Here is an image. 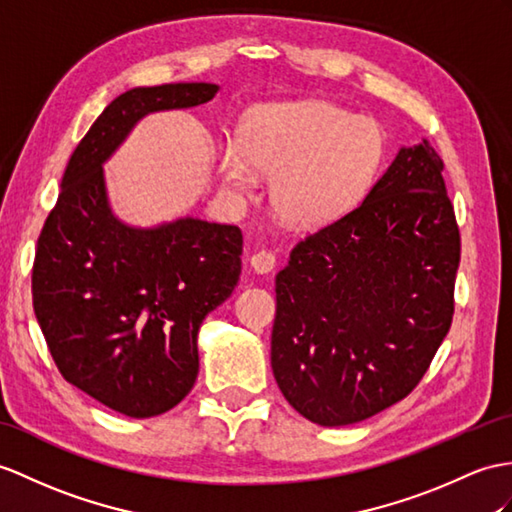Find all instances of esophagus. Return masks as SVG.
Here are the masks:
<instances>
[{
  "mask_svg": "<svg viewBox=\"0 0 512 512\" xmlns=\"http://www.w3.org/2000/svg\"><path fill=\"white\" fill-rule=\"evenodd\" d=\"M249 263H252L256 273H269L273 267H276V254L269 252V249H258Z\"/></svg>",
  "mask_w": 512,
  "mask_h": 512,
  "instance_id": "1",
  "label": "esophagus"
}]
</instances>
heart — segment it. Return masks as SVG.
Here are the masks:
<instances>
[{"mask_svg":"<svg viewBox=\"0 0 512 512\" xmlns=\"http://www.w3.org/2000/svg\"><path fill=\"white\" fill-rule=\"evenodd\" d=\"M382 156L384 132L371 117L321 99L265 104L247 112L241 143L223 145L221 176L252 193L256 168L271 176V202L286 221L321 226L367 193Z\"/></svg>","mask_w":512,"mask_h":512,"instance_id":"1","label":"heart"}]
</instances>
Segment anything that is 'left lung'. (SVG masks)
<instances>
[{
    "instance_id": "8db88e82",
    "label": "left lung",
    "mask_w": 512,
    "mask_h": 512,
    "mask_svg": "<svg viewBox=\"0 0 512 512\" xmlns=\"http://www.w3.org/2000/svg\"><path fill=\"white\" fill-rule=\"evenodd\" d=\"M428 141L402 147L350 213L276 276L271 369L319 426L369 419L415 389L450 332L460 232Z\"/></svg>"
}]
</instances>
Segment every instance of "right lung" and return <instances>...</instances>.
<instances>
[{"mask_svg": "<svg viewBox=\"0 0 512 512\" xmlns=\"http://www.w3.org/2000/svg\"><path fill=\"white\" fill-rule=\"evenodd\" d=\"M217 84L139 86L73 149L32 267L34 315L69 384L121 415L167 413L193 389L197 332L239 282L236 226L178 219L128 228L110 213L102 162L141 117L213 99Z\"/></svg>", "mask_w": 512, "mask_h": 512, "instance_id": "add662e5", "label": "right lung"}]
</instances>
